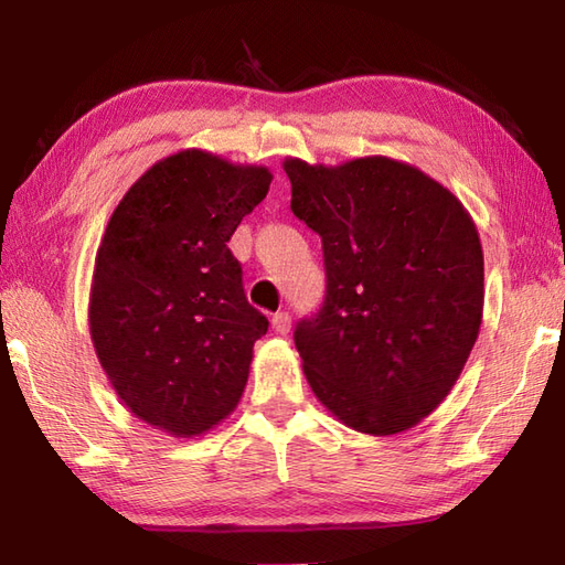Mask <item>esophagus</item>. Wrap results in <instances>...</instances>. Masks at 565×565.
Instances as JSON below:
<instances>
[{
	"mask_svg": "<svg viewBox=\"0 0 565 565\" xmlns=\"http://www.w3.org/2000/svg\"><path fill=\"white\" fill-rule=\"evenodd\" d=\"M271 328L279 332V334H286L291 330V316L286 313V310H281V313H276V316H271Z\"/></svg>",
	"mask_w": 565,
	"mask_h": 565,
	"instance_id": "esophagus-1",
	"label": "esophagus"
}]
</instances>
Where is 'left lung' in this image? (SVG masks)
Segmentation results:
<instances>
[{
	"mask_svg": "<svg viewBox=\"0 0 565 565\" xmlns=\"http://www.w3.org/2000/svg\"><path fill=\"white\" fill-rule=\"evenodd\" d=\"M291 211L322 237L328 289L296 326L316 398L374 437L415 427L447 398L483 318V247L447 186L391 158L284 160Z\"/></svg>",
	"mask_w": 565,
	"mask_h": 565,
	"instance_id": "8db88e82",
	"label": "left lung"
}]
</instances>
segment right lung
<instances>
[{
	"instance_id": "add662e5",
	"label": "right lung",
	"mask_w": 565,
	"mask_h": 565,
	"mask_svg": "<svg viewBox=\"0 0 565 565\" xmlns=\"http://www.w3.org/2000/svg\"><path fill=\"white\" fill-rule=\"evenodd\" d=\"M271 179L259 164L174 152L126 191L104 231L89 294L94 350L128 411L177 439L235 411L252 347L267 334L227 239Z\"/></svg>"
}]
</instances>
